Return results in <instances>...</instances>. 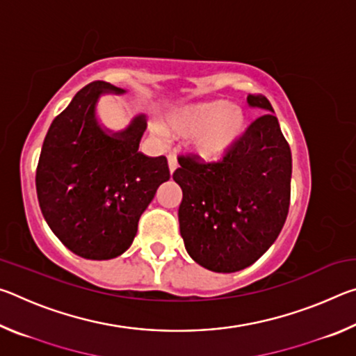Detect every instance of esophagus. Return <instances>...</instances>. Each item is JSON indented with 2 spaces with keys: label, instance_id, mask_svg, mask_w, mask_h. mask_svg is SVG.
<instances>
[{
  "label": "esophagus",
  "instance_id": "esophagus-1",
  "mask_svg": "<svg viewBox=\"0 0 356 356\" xmlns=\"http://www.w3.org/2000/svg\"><path fill=\"white\" fill-rule=\"evenodd\" d=\"M168 165H170V171H171V174L177 170V160H176V155H172V154L168 155Z\"/></svg>",
  "mask_w": 356,
  "mask_h": 356
}]
</instances>
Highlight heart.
I'll use <instances>...</instances> for the list:
<instances>
[{
	"label": "heart",
	"instance_id": "obj_1",
	"mask_svg": "<svg viewBox=\"0 0 356 356\" xmlns=\"http://www.w3.org/2000/svg\"><path fill=\"white\" fill-rule=\"evenodd\" d=\"M231 108L226 100L185 106L168 119L166 129L172 135L197 138L196 152L206 160H218L243 129L242 113Z\"/></svg>",
	"mask_w": 356,
	"mask_h": 356
}]
</instances>
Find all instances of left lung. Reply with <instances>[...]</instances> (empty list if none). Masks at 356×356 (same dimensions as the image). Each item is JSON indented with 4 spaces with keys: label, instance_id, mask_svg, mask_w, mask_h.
Here are the masks:
<instances>
[{
    "label": "left lung",
    "instance_id": "8db88e82",
    "mask_svg": "<svg viewBox=\"0 0 356 356\" xmlns=\"http://www.w3.org/2000/svg\"><path fill=\"white\" fill-rule=\"evenodd\" d=\"M248 104L267 113L220 160L179 155L172 174L184 193L179 225L185 248L218 273L254 264L278 238L291 204V147L267 97L250 94Z\"/></svg>",
    "mask_w": 356,
    "mask_h": 356
}]
</instances>
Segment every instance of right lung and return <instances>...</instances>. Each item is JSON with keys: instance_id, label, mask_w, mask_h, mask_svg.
<instances>
[{"instance_id": "right-lung-1", "label": "right lung", "mask_w": 356, "mask_h": 356, "mask_svg": "<svg viewBox=\"0 0 356 356\" xmlns=\"http://www.w3.org/2000/svg\"><path fill=\"white\" fill-rule=\"evenodd\" d=\"M105 92L124 91L92 81L53 119L35 171L48 226L72 252L92 261L129 250L141 213L171 177L166 156L138 152L146 130L143 114L120 134L100 129L94 110Z\"/></svg>"}]
</instances>
